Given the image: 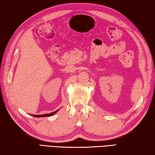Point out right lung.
<instances>
[{"instance_id": "right-lung-1", "label": "right lung", "mask_w": 155, "mask_h": 155, "mask_svg": "<svg viewBox=\"0 0 155 155\" xmlns=\"http://www.w3.org/2000/svg\"><path fill=\"white\" fill-rule=\"evenodd\" d=\"M57 111H58V110H56V111H55V112H52V113H50V114H42V115H32V116H35V117H37V118H39V117H45V116H50L54 115L55 113H56Z\"/></svg>"}]
</instances>
